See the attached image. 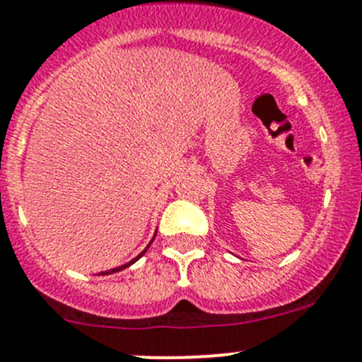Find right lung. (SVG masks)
<instances>
[{"label":"right lung","mask_w":362,"mask_h":362,"mask_svg":"<svg viewBox=\"0 0 362 362\" xmlns=\"http://www.w3.org/2000/svg\"><path fill=\"white\" fill-rule=\"evenodd\" d=\"M154 236H156V235H154ZM154 240V238H153ZM151 243H153V242H151ZM151 243H149V245H147L146 247V250L147 249H149V247H151ZM146 250H144V252L142 254H140V256H144V254H146ZM139 256V257H140ZM139 257H136V259H139ZM136 259H133V261H129V263H127V264H122V267H119V268H113V270H108V272H103V274L101 275H108V274H115V272H120V270H124V268H127V267H129V264H133V263H135V261Z\"/></svg>","instance_id":"right-lung-1"}]
</instances>
